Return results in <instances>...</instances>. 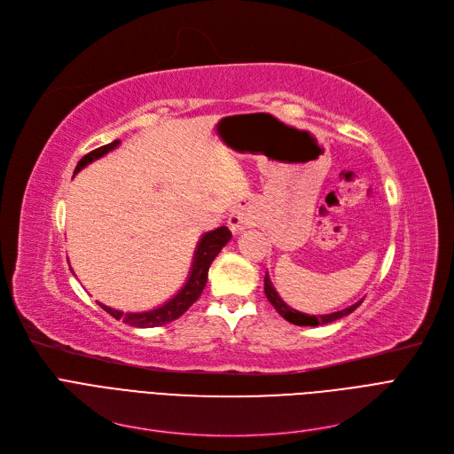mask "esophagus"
Returning a JSON list of instances; mask_svg holds the SVG:
<instances>
[{
    "mask_svg": "<svg viewBox=\"0 0 454 454\" xmlns=\"http://www.w3.org/2000/svg\"><path fill=\"white\" fill-rule=\"evenodd\" d=\"M254 224H255V211L250 202L235 206L228 215V226L233 233H241L243 230L252 228Z\"/></svg>",
    "mask_w": 454,
    "mask_h": 454,
    "instance_id": "1",
    "label": "esophagus"
}]
</instances>
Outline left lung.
<instances>
[{
    "instance_id": "1",
    "label": "left lung",
    "mask_w": 454,
    "mask_h": 454,
    "mask_svg": "<svg viewBox=\"0 0 454 454\" xmlns=\"http://www.w3.org/2000/svg\"><path fill=\"white\" fill-rule=\"evenodd\" d=\"M265 294H267L269 301L274 305L276 311H278L285 320L294 324V325H324V324H329V322H335V320H339V318L348 317L349 313H353L355 309L363 303V300H361V301H356V303H353L351 307L342 309V311H337V313L322 315V317H309V315H303V313L294 311L293 307H289L287 303H285V301L279 298V294H278L276 289L272 287V281H270L269 274H265Z\"/></svg>"
}]
</instances>
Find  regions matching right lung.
Here are the masks:
<instances>
[{"label":"right lung","instance_id":"add662e5","mask_svg":"<svg viewBox=\"0 0 454 454\" xmlns=\"http://www.w3.org/2000/svg\"><path fill=\"white\" fill-rule=\"evenodd\" d=\"M117 145H119V139L108 143V145H103L99 149L88 153L77 163L75 173H79L82 167H86L93 160H98V158L105 156L106 153L114 151ZM230 239H231V231L226 226H221L217 230L204 233L200 243L197 245V252H195V257H193V269H191V272H189V278H187V283L184 285V289L173 300L163 303L161 307L153 309V311H147V313H123V311H115V309H110L103 303H99V305L115 320H123L125 324L134 325V327H158V325H163V324H169V322L176 320L202 294L213 259L217 257V254L223 250V247H226V243Z\"/></svg>","mask_w":454,"mask_h":454}]
</instances>
